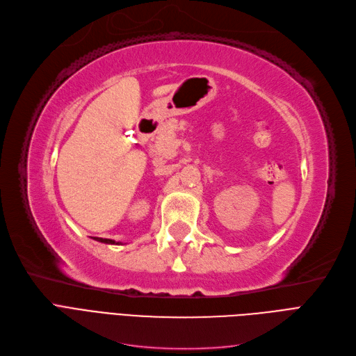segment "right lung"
<instances>
[{"label": "right lung", "mask_w": 356, "mask_h": 356, "mask_svg": "<svg viewBox=\"0 0 356 356\" xmlns=\"http://www.w3.org/2000/svg\"><path fill=\"white\" fill-rule=\"evenodd\" d=\"M94 240H97V241H102V243H106V244H119V243H116L115 240H110V238H102V237H94Z\"/></svg>", "instance_id": "add662e5"}]
</instances>
